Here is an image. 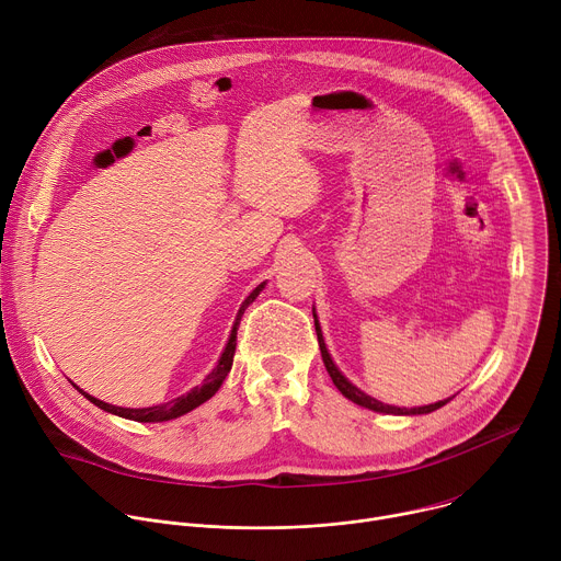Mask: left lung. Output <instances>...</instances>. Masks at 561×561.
Wrapping results in <instances>:
<instances>
[{"label":"left lung","mask_w":561,"mask_h":561,"mask_svg":"<svg viewBox=\"0 0 561 561\" xmlns=\"http://www.w3.org/2000/svg\"><path fill=\"white\" fill-rule=\"evenodd\" d=\"M312 317H314V314H312ZM314 331H317L319 351H322V359H324V366H327V370H329L333 383L337 386V390H340L344 397L351 399V402H355V404H359V407H364V409H370V411H375V413H388V415H426V413H433V411L446 407V404L450 402V399H453V397H448V399H442V402H437V404L417 407V409H397V407L381 404V402H377V399H373V397H368L366 392H362L357 386H353V383L340 373V368L335 366V362H333L331 355H329V348H327L324 337H322V329H319V324H317V317H314Z\"/></svg>","instance_id":"obj_1"}]
</instances>
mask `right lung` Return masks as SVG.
Segmentation results:
<instances>
[{"label": "right lung", "instance_id": "right-lung-1", "mask_svg": "<svg viewBox=\"0 0 561 561\" xmlns=\"http://www.w3.org/2000/svg\"><path fill=\"white\" fill-rule=\"evenodd\" d=\"M262 288H264V284H260L247 299H244V304H242V308H239V312H237V319H234V327H232V331H230V337H228V344H226V348H224V353H221V357H219V362H217V366L213 368V373L197 386V388H193L191 392H186V394H182V397H178V399H173V402H167V404H159V407H150V409H122V407H113V404H106V402H102V399H98V397H93V394H87L84 390H79L82 392L89 402H93L95 407H100L102 411H106V413H113V415H119V417H126V420H133V422H169V420H175V417H182V415H186V413H191L193 409H197L199 404H204L206 399H210L217 390H219V386H221V381L226 379V375L230 373V366H232V355H234V346H237V329H239V319H242V314H244V310L249 308V304H253L255 301V297L262 293Z\"/></svg>", "mask_w": 561, "mask_h": 561}]
</instances>
